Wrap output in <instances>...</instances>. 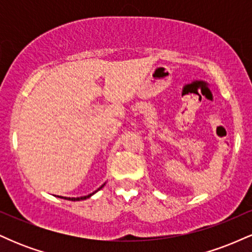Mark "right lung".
I'll list each match as a JSON object with an SVG mask.
<instances>
[{"instance_id": "1", "label": "right lung", "mask_w": 252, "mask_h": 252, "mask_svg": "<svg viewBox=\"0 0 252 252\" xmlns=\"http://www.w3.org/2000/svg\"><path fill=\"white\" fill-rule=\"evenodd\" d=\"M105 185V184H104ZM104 185H102V186L99 187V189H98L97 190H94V193H91V194H89V195H85V196H79V198H66V196H63V199H67V200H72V201H79V200H85V199H88V198H90V196H91L92 194H94V193L96 192H98V190H99L100 189H103L104 187Z\"/></svg>"}]
</instances>
